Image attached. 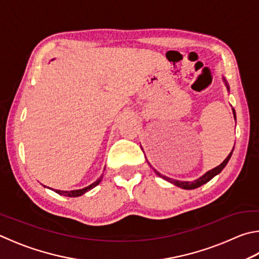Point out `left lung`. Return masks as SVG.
<instances>
[{
  "label": "left lung",
  "mask_w": 259,
  "mask_h": 259,
  "mask_svg": "<svg viewBox=\"0 0 259 259\" xmlns=\"http://www.w3.org/2000/svg\"><path fill=\"white\" fill-rule=\"evenodd\" d=\"M225 84H227V83H225ZM228 89H229V87H228ZM233 115H234V119H236V111H234V110H233ZM232 153H233V149H232V152L228 155V157L225 158L224 161L222 162V164H220L219 166L214 167L213 170H210L207 173H205L203 177H200L199 179H197V180H195V181H178V180H173V179H171V178H167L165 176H162L161 173L157 172L156 170H155V168H154V171H155V173H156L157 176L163 178L164 180L171 182V183H173V185H176V186L180 187V188H183V189H196V188L203 186V185H205L206 182H208L209 180H211V179H213L216 175H219V173L225 167V165H227L228 162H229V159L231 158ZM150 166H152V165H150Z\"/></svg>",
  "instance_id": "obj_1"
}]
</instances>
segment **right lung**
Listing matches in <instances>:
<instances>
[{"label":"right lung","mask_w":259,"mask_h":259,"mask_svg":"<svg viewBox=\"0 0 259 259\" xmlns=\"http://www.w3.org/2000/svg\"><path fill=\"white\" fill-rule=\"evenodd\" d=\"M102 178H103V177L98 178L95 182L92 183L91 186L83 188V189L71 190V191H61V190H54V191L56 192V194L62 195V196H67V197H78V196H81V195L84 194V192H87L88 190H91V189H93V188H95V187L98 185V183H100V182L102 181Z\"/></svg>","instance_id":"obj_1"}]
</instances>
